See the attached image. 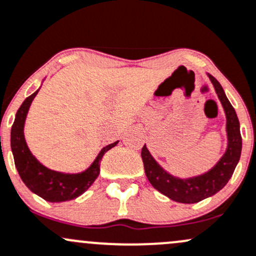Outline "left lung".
<instances>
[{"label": "left lung", "mask_w": 256, "mask_h": 256, "mask_svg": "<svg viewBox=\"0 0 256 256\" xmlns=\"http://www.w3.org/2000/svg\"><path fill=\"white\" fill-rule=\"evenodd\" d=\"M208 77L216 90L227 116L228 147L220 162L202 176L189 178V179H178L164 172L158 166L147 150L146 144L142 147L141 150L144 172L152 186L176 202L195 204L218 192L233 176V172L240 158L242 136L236 110L226 96L224 90L218 80L211 74H208Z\"/></svg>", "instance_id": "8db88e82"}]
</instances>
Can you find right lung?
Returning <instances> with one entry per match:
<instances>
[{"mask_svg":"<svg viewBox=\"0 0 256 256\" xmlns=\"http://www.w3.org/2000/svg\"><path fill=\"white\" fill-rule=\"evenodd\" d=\"M38 92L39 90L23 102L16 114L14 122L12 125V130H10V147H12V153L14 157L16 168H17L20 179L28 186V189L44 200L50 201V202H62V201L74 200L82 195L93 184L100 172V160L104 153L116 146L119 141L104 147L92 166L83 173L64 174L48 169L33 157L26 146L23 134L26 112H28L29 106Z\"/></svg>","mask_w":256,"mask_h":256,"instance_id":"right-lung-1","label":"right lung"}]
</instances>
